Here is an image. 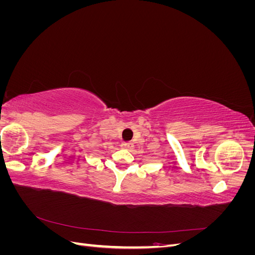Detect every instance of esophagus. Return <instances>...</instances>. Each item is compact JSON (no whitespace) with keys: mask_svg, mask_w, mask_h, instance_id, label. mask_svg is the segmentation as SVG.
<instances>
[{"mask_svg":"<svg viewBox=\"0 0 255 255\" xmlns=\"http://www.w3.org/2000/svg\"><path fill=\"white\" fill-rule=\"evenodd\" d=\"M133 146H134V144H133L132 142H123V143H122V148H123V149H127V150L132 149Z\"/></svg>","mask_w":255,"mask_h":255,"instance_id":"34e87169","label":"esophagus"}]
</instances>
